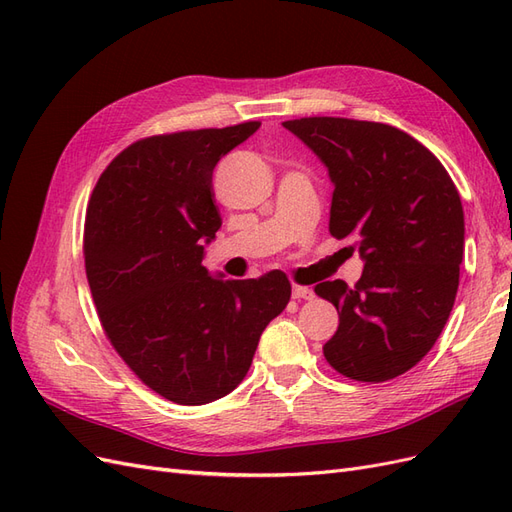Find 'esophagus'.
I'll return each mask as SVG.
<instances>
[{
	"instance_id": "obj_1",
	"label": "esophagus",
	"mask_w": 512,
	"mask_h": 512,
	"mask_svg": "<svg viewBox=\"0 0 512 512\" xmlns=\"http://www.w3.org/2000/svg\"><path fill=\"white\" fill-rule=\"evenodd\" d=\"M292 299H314V290L312 288H307V286H299V284H294L292 286Z\"/></svg>"
}]
</instances>
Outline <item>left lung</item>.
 <instances>
[{"instance_id":"8db88e82","label":"left lung","mask_w":512,"mask_h":512,"mask_svg":"<svg viewBox=\"0 0 512 512\" xmlns=\"http://www.w3.org/2000/svg\"><path fill=\"white\" fill-rule=\"evenodd\" d=\"M284 128L329 168V232L365 260L352 288L320 282L339 327L322 352L339 374L384 382L433 348L451 316L463 258V207L433 153L393 126L346 117H301Z\"/></svg>"}]
</instances>
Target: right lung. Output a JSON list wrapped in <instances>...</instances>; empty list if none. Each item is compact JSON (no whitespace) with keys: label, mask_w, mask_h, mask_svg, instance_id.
Returning <instances> with one entry per match:
<instances>
[{"label":"right lung","mask_w":512,"mask_h":512,"mask_svg":"<svg viewBox=\"0 0 512 512\" xmlns=\"http://www.w3.org/2000/svg\"><path fill=\"white\" fill-rule=\"evenodd\" d=\"M260 128L147 136L100 175L85 218V271L106 337L136 378L179 406L235 391L290 301L286 273L222 280L203 267L222 226L213 168Z\"/></svg>","instance_id":"1"}]
</instances>
